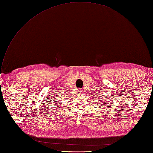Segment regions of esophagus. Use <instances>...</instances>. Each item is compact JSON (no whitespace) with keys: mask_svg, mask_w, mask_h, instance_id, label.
Here are the masks:
<instances>
[{"mask_svg":"<svg viewBox=\"0 0 153 153\" xmlns=\"http://www.w3.org/2000/svg\"><path fill=\"white\" fill-rule=\"evenodd\" d=\"M83 90H78V93H82L83 92Z\"/></svg>","mask_w":153,"mask_h":153,"instance_id":"esophagus-1","label":"esophagus"}]
</instances>
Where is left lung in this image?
Wrapping results in <instances>:
<instances>
[{
    "label": "left lung",
    "instance_id": "1",
    "mask_svg": "<svg viewBox=\"0 0 153 153\" xmlns=\"http://www.w3.org/2000/svg\"><path fill=\"white\" fill-rule=\"evenodd\" d=\"M105 103H106V102H105Z\"/></svg>",
    "mask_w": 153,
    "mask_h": 153
}]
</instances>
